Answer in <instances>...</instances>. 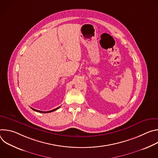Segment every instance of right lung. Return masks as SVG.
<instances>
[{"instance_id": "right-lung-1", "label": "right lung", "mask_w": 158, "mask_h": 158, "mask_svg": "<svg viewBox=\"0 0 158 158\" xmlns=\"http://www.w3.org/2000/svg\"><path fill=\"white\" fill-rule=\"evenodd\" d=\"M60 107H57V108H56V109H53V110H49V111H41V110H37V109H33V108H32V107H31V109H33L34 110L36 111V112H41V113H49V112H53V111H54V110H56L58 109H59Z\"/></svg>"}]
</instances>
